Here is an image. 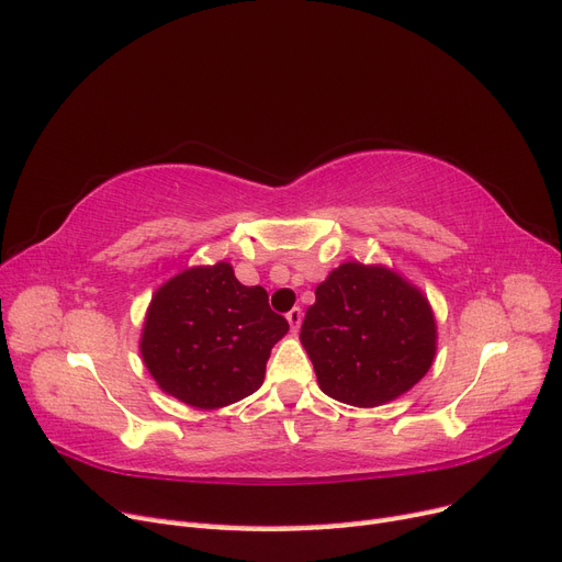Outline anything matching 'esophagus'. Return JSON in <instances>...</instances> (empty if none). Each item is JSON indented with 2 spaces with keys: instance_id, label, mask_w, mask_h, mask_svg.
I'll list each match as a JSON object with an SVG mask.
<instances>
[{
  "instance_id": "34e87169",
  "label": "esophagus",
  "mask_w": 562,
  "mask_h": 562,
  "mask_svg": "<svg viewBox=\"0 0 562 562\" xmlns=\"http://www.w3.org/2000/svg\"><path fill=\"white\" fill-rule=\"evenodd\" d=\"M285 318H288V323H291V328L297 330L300 323H302V310H300V307H293L291 312L285 314Z\"/></svg>"
}]
</instances>
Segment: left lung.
I'll return each mask as SVG.
<instances>
[{
	"instance_id": "obj_1",
	"label": "left lung",
	"mask_w": 562,
	"mask_h": 562,
	"mask_svg": "<svg viewBox=\"0 0 562 562\" xmlns=\"http://www.w3.org/2000/svg\"><path fill=\"white\" fill-rule=\"evenodd\" d=\"M300 339L330 398L375 407L427 375L436 321L427 297L394 271L345 262L316 288Z\"/></svg>"
}]
</instances>
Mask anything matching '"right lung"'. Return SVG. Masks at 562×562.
Here are the masks:
<instances>
[{"mask_svg":"<svg viewBox=\"0 0 562 562\" xmlns=\"http://www.w3.org/2000/svg\"><path fill=\"white\" fill-rule=\"evenodd\" d=\"M288 333L262 285L227 262L187 269L151 297L140 351L157 384L187 405L223 407L258 391L269 351Z\"/></svg>","mask_w":562,"mask_h":562,"instance_id":"right-lung-1","label":"right lung"}]
</instances>
